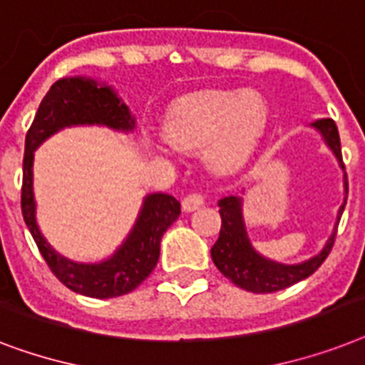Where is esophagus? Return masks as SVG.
Returning <instances> with one entry per match:
<instances>
[{"instance_id":"esophagus-1","label":"esophagus","mask_w":365,"mask_h":365,"mask_svg":"<svg viewBox=\"0 0 365 365\" xmlns=\"http://www.w3.org/2000/svg\"><path fill=\"white\" fill-rule=\"evenodd\" d=\"M201 205H203V196H201V194H188V196L182 200V211L185 212L196 211Z\"/></svg>"}]
</instances>
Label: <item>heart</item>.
Masks as SVG:
<instances>
[{"instance_id":"1","label":"heart","mask_w":365,"mask_h":365,"mask_svg":"<svg viewBox=\"0 0 365 365\" xmlns=\"http://www.w3.org/2000/svg\"><path fill=\"white\" fill-rule=\"evenodd\" d=\"M267 124L269 103L260 92L211 90L177 101L165 118V135H148L147 145L156 153L205 145L207 164L226 173L249 162Z\"/></svg>"}]
</instances>
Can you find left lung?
<instances>
[{
    "label": "left lung",
    "instance_id": "8db88e82",
    "mask_svg": "<svg viewBox=\"0 0 365 365\" xmlns=\"http://www.w3.org/2000/svg\"><path fill=\"white\" fill-rule=\"evenodd\" d=\"M309 126L322 137L324 145L330 148V153L335 156L339 168L343 169L345 197H343V203L337 211L334 232L330 233V237L326 239L324 247L314 256L298 262V264H282V262L271 260L267 256L260 255L250 241L249 230H247L243 217V197H241V194L245 190H241V194H237V196H226L218 200V207H220L218 212L222 218V226H220L217 243L212 245L211 258L224 277H228L235 287L243 288L247 292H277V290L292 287L296 282L307 279L309 275H313L314 271L319 269L320 264L326 260V256L330 255L331 247H334L335 232H337L341 215L345 211L346 192H349L345 165H343V158H341L339 132H337V126L331 118H320Z\"/></svg>",
    "mask_w": 365,
    "mask_h": 365
}]
</instances>
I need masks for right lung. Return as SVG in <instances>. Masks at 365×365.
Here are the masks:
<instances>
[{"label":"right lung","mask_w":365,"mask_h":365,"mask_svg":"<svg viewBox=\"0 0 365 365\" xmlns=\"http://www.w3.org/2000/svg\"><path fill=\"white\" fill-rule=\"evenodd\" d=\"M101 126L132 133L135 116L110 84L92 77H63L52 84L41 101L30 132L26 135L22 215L37 249L52 273L69 290L88 298L107 299L132 292L158 264L160 243L165 230L179 218L180 203L164 192L143 197L135 222L116 250L98 262H77L60 255L37 224L34 194L35 150L66 128Z\"/></svg>","instance_id":"add662e5"}]
</instances>
